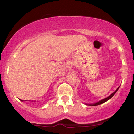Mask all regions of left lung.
I'll list each match as a JSON object with an SVG mask.
<instances>
[{"label":"left lung","mask_w":134,"mask_h":134,"mask_svg":"<svg viewBox=\"0 0 134 134\" xmlns=\"http://www.w3.org/2000/svg\"><path fill=\"white\" fill-rule=\"evenodd\" d=\"M119 87H120V86L118 87L117 89H116V91H115V92H113V93H112L111 95H110V96H108L107 98H104V99H102V100L98 101V102L96 103H94V104H89L88 105H90V106H98V105H99V104H102V103H104V102H106V101H107L108 100H109V99H111L112 97L114 96V94H115V93H116V91H117L118 90V88H119Z\"/></svg>","instance_id":"obj_1"}]
</instances>
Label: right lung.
Returning a JSON list of instances; mask_svg holds the SVG:
<instances>
[{"instance_id": "right-lung-1", "label": "right lung", "mask_w": 134, "mask_h": 134, "mask_svg": "<svg viewBox=\"0 0 134 134\" xmlns=\"http://www.w3.org/2000/svg\"><path fill=\"white\" fill-rule=\"evenodd\" d=\"M21 101H23V100H21Z\"/></svg>"}]
</instances>
